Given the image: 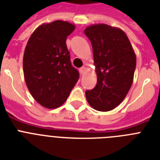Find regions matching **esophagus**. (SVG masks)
<instances>
[{
	"mask_svg": "<svg viewBox=\"0 0 160 160\" xmlns=\"http://www.w3.org/2000/svg\"><path fill=\"white\" fill-rule=\"evenodd\" d=\"M85 69H86V68L85 67H82L79 68V72H80V73L82 74L84 72V71H85Z\"/></svg>",
	"mask_w": 160,
	"mask_h": 160,
	"instance_id": "1",
	"label": "esophagus"
}]
</instances>
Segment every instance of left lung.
<instances>
[{"label": "left lung", "mask_w": 160, "mask_h": 160, "mask_svg": "<svg viewBox=\"0 0 160 160\" xmlns=\"http://www.w3.org/2000/svg\"><path fill=\"white\" fill-rule=\"evenodd\" d=\"M84 33L92 43L98 82L86 91L88 102L100 112L116 108L133 82L136 57L126 33L105 24L88 26Z\"/></svg>", "instance_id": "8db88e82"}]
</instances>
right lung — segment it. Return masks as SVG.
Returning <instances> with one entry per match:
<instances>
[{"label":"right lung","instance_id":"right-lung-1","mask_svg":"<svg viewBox=\"0 0 160 160\" xmlns=\"http://www.w3.org/2000/svg\"><path fill=\"white\" fill-rule=\"evenodd\" d=\"M74 29L72 24L62 20L39 25L25 47V83L34 100L48 109L63 104L79 78L66 45V39Z\"/></svg>","mask_w":160,"mask_h":160}]
</instances>
